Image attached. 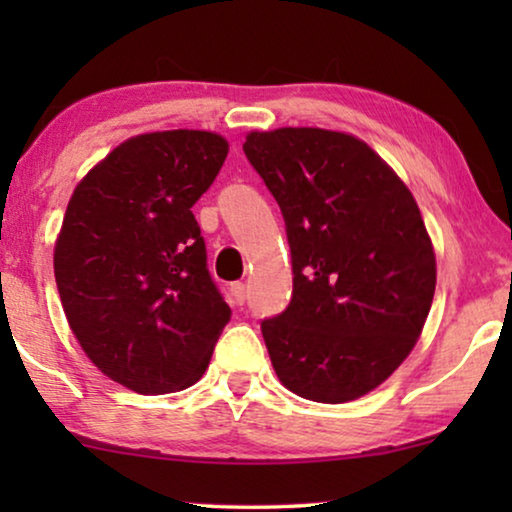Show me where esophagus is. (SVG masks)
<instances>
[{"label":"esophagus","instance_id":"obj_1","mask_svg":"<svg viewBox=\"0 0 512 512\" xmlns=\"http://www.w3.org/2000/svg\"><path fill=\"white\" fill-rule=\"evenodd\" d=\"M230 293H233L235 303H237V305H242V303H244V298H247V286H244L242 282L230 284Z\"/></svg>","mask_w":512,"mask_h":512}]
</instances>
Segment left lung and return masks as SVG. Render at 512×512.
<instances>
[{"label": "left lung", "instance_id": "1", "mask_svg": "<svg viewBox=\"0 0 512 512\" xmlns=\"http://www.w3.org/2000/svg\"><path fill=\"white\" fill-rule=\"evenodd\" d=\"M244 153L291 247V305L261 324L272 368L307 401H356L408 359L429 317L436 251L415 195L349 132L254 130Z\"/></svg>", "mask_w": 512, "mask_h": 512}]
</instances>
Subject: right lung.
<instances>
[{
  "label": "right lung",
  "instance_id": "right-lung-1",
  "mask_svg": "<svg viewBox=\"0 0 512 512\" xmlns=\"http://www.w3.org/2000/svg\"><path fill=\"white\" fill-rule=\"evenodd\" d=\"M226 156L219 132H144L69 198L53 249L62 310L97 370L137 394L198 382L230 321L191 212Z\"/></svg>",
  "mask_w": 512,
  "mask_h": 512
}]
</instances>
